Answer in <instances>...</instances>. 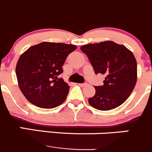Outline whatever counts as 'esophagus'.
Here are the masks:
<instances>
[{
    "label": "esophagus",
    "mask_w": 152,
    "mask_h": 152,
    "mask_svg": "<svg viewBox=\"0 0 152 152\" xmlns=\"http://www.w3.org/2000/svg\"><path fill=\"white\" fill-rule=\"evenodd\" d=\"M79 85L81 87H85L88 85V83H81V84H79Z\"/></svg>",
    "instance_id": "esophagus-1"
}]
</instances>
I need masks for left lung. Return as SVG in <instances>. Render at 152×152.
<instances>
[{
    "label": "left lung",
    "mask_w": 152,
    "mask_h": 152,
    "mask_svg": "<svg viewBox=\"0 0 152 152\" xmlns=\"http://www.w3.org/2000/svg\"><path fill=\"white\" fill-rule=\"evenodd\" d=\"M80 49L88 57L96 74L105 76L104 85L94 87L96 94L88 99L89 104L100 110L121 105L131 95L137 79V61L132 51L111 41L85 45Z\"/></svg>",
    "instance_id": "left-lung-1"
}]
</instances>
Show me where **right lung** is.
I'll use <instances>...</instances> for the list:
<instances>
[{
  "mask_svg": "<svg viewBox=\"0 0 152 152\" xmlns=\"http://www.w3.org/2000/svg\"><path fill=\"white\" fill-rule=\"evenodd\" d=\"M76 45L42 42L30 47L19 58L15 68L18 83L26 99L37 107L53 108L62 104L70 86L58 76Z\"/></svg>",
  "mask_w": 152,
  "mask_h": 152,
  "instance_id": "1",
  "label": "right lung"
}]
</instances>
